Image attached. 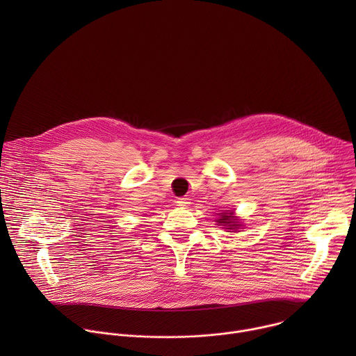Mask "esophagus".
<instances>
[{
  "label": "esophagus",
  "mask_w": 356,
  "mask_h": 356,
  "mask_svg": "<svg viewBox=\"0 0 356 356\" xmlns=\"http://www.w3.org/2000/svg\"><path fill=\"white\" fill-rule=\"evenodd\" d=\"M176 204H177V206H180V207H187V206L190 204V201H188V198H187V197H180V198H177Z\"/></svg>",
  "instance_id": "34e87169"
}]
</instances>
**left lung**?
<instances>
[{"label":"left lung","instance_id":"1","mask_svg":"<svg viewBox=\"0 0 356 356\" xmlns=\"http://www.w3.org/2000/svg\"><path fill=\"white\" fill-rule=\"evenodd\" d=\"M220 225H224L225 229L236 231L242 224L238 221V218L234 216V213H220V218L217 220Z\"/></svg>","mask_w":356,"mask_h":356}]
</instances>
